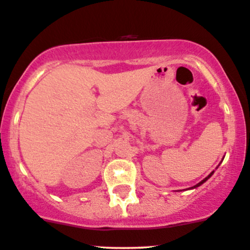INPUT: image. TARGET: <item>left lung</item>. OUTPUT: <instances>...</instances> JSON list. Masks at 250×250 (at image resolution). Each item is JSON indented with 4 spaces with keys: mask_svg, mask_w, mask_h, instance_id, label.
<instances>
[{
    "mask_svg": "<svg viewBox=\"0 0 250 250\" xmlns=\"http://www.w3.org/2000/svg\"><path fill=\"white\" fill-rule=\"evenodd\" d=\"M223 160H224V159H223ZM219 165H220V163H219ZM217 168H218V167H217ZM213 174H214V170H213V171H211V172H210V174H208V177H205V178H204V180H203V181H200L198 184H196V186H193V187H191V188H188V189H189V190H191V189H196V188H198V187H200V186H202V184H203V183H205V182H206V181H208V178H210V177H211V176H212V175H213ZM180 191H181V190H180Z\"/></svg>",
    "mask_w": 250,
    "mask_h": 250,
    "instance_id": "1",
    "label": "left lung"
}]
</instances>
